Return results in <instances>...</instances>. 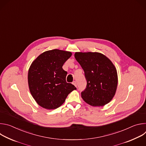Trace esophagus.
Here are the masks:
<instances>
[{"label":"esophagus","mask_w":146,"mask_h":146,"mask_svg":"<svg viewBox=\"0 0 146 146\" xmlns=\"http://www.w3.org/2000/svg\"><path fill=\"white\" fill-rule=\"evenodd\" d=\"M72 84H73L75 87H77V82H76V81H74L72 82Z\"/></svg>","instance_id":"1"}]
</instances>
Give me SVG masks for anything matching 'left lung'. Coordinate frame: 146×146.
I'll use <instances>...</instances> for the list:
<instances>
[{"label": "left lung", "mask_w": 146, "mask_h": 146, "mask_svg": "<svg viewBox=\"0 0 146 146\" xmlns=\"http://www.w3.org/2000/svg\"><path fill=\"white\" fill-rule=\"evenodd\" d=\"M74 56L84 71L86 88L81 97L93 106H103L114 97L118 84L117 70L111 61L99 52H76Z\"/></svg>", "instance_id": "obj_1"}]
</instances>
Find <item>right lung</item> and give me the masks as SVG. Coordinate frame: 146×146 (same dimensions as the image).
Returning <instances> with one entry per match:
<instances>
[{
	"label": "right lung",
	"instance_id": "1",
	"mask_svg": "<svg viewBox=\"0 0 146 146\" xmlns=\"http://www.w3.org/2000/svg\"><path fill=\"white\" fill-rule=\"evenodd\" d=\"M70 52L57 49L40 54L28 72L30 92L38 105L46 109H55L65 101L75 86L66 81L67 72L62 69L71 56Z\"/></svg>",
	"mask_w": 146,
	"mask_h": 146
}]
</instances>
